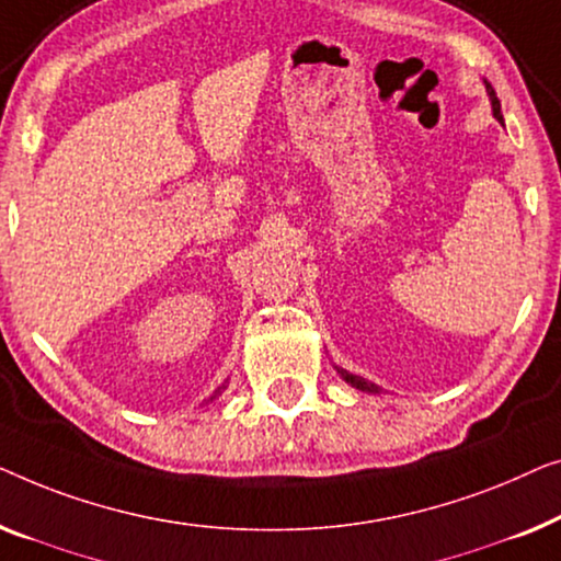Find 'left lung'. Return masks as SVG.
<instances>
[{
    "mask_svg": "<svg viewBox=\"0 0 561 561\" xmlns=\"http://www.w3.org/2000/svg\"><path fill=\"white\" fill-rule=\"evenodd\" d=\"M485 91H488V96H491V106H493V116L495 119H499L501 124H503V114H501V101L495 99V91H493V85L485 81ZM337 368V366H335ZM337 374H341V378L345 383H351L353 389H358V391H366V393H378V386L376 383H370V381H366V378H360V376H356V374H351V370H343V368H337Z\"/></svg>",
    "mask_w": 561,
    "mask_h": 561,
    "instance_id": "obj_1",
    "label": "left lung"
}]
</instances>
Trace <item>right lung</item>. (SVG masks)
Masks as SVG:
<instances>
[{
    "label": "right lung",
    "mask_w": 561,
    "mask_h": 561,
    "mask_svg": "<svg viewBox=\"0 0 561 561\" xmlns=\"http://www.w3.org/2000/svg\"><path fill=\"white\" fill-rule=\"evenodd\" d=\"M226 389V386H218V389H216V393H213V397L208 399V401H213V399H216V397H220V391H224ZM208 401H205V404H208Z\"/></svg>",
    "instance_id": "add662e5"
}]
</instances>
